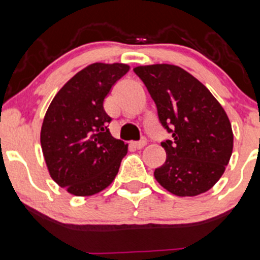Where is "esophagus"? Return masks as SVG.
<instances>
[{
    "label": "esophagus",
    "mask_w": 260,
    "mask_h": 260,
    "mask_svg": "<svg viewBox=\"0 0 260 260\" xmlns=\"http://www.w3.org/2000/svg\"><path fill=\"white\" fill-rule=\"evenodd\" d=\"M147 144V139H141V141H138V142H133L132 143V146L135 147V148H137V149H141V148H143L144 146H146Z\"/></svg>",
    "instance_id": "34e87169"
}]
</instances>
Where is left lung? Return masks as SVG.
Instances as JSON below:
<instances>
[{"instance_id":"1","label":"left lung","mask_w":260,"mask_h":260,"mask_svg":"<svg viewBox=\"0 0 260 260\" xmlns=\"http://www.w3.org/2000/svg\"><path fill=\"white\" fill-rule=\"evenodd\" d=\"M133 71L154 101L162 127L172 135L160 143L167 158L155 168L157 182L178 197L209 190L233 151L225 111L204 84L178 66H139Z\"/></svg>"}]
</instances>
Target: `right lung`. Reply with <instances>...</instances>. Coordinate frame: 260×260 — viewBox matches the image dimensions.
<instances>
[{
  "label": "right lung",
  "instance_id": "right-lung-1",
  "mask_svg": "<svg viewBox=\"0 0 260 260\" xmlns=\"http://www.w3.org/2000/svg\"><path fill=\"white\" fill-rule=\"evenodd\" d=\"M129 71L123 63H93L54 95L41 128V147L52 179L78 197L107 188L118 173L127 144L112 137L103 101Z\"/></svg>",
  "mask_w": 260,
  "mask_h": 260
}]
</instances>
